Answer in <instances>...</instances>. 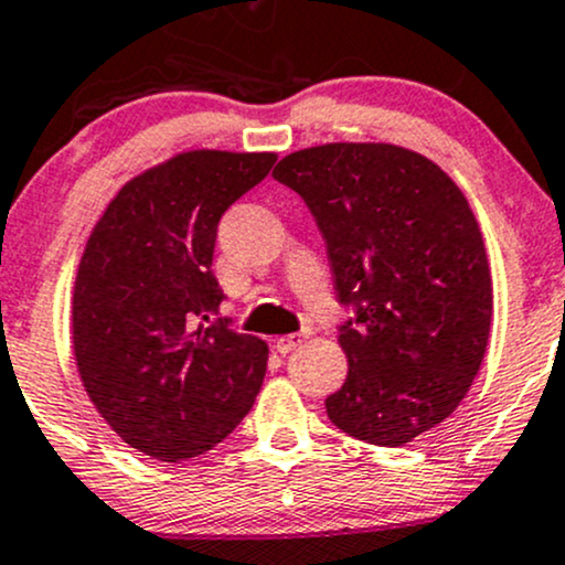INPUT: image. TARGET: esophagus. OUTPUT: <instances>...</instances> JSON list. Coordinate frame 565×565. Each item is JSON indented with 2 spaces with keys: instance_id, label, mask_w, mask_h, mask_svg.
<instances>
[{
  "instance_id": "34e87169",
  "label": "esophagus",
  "mask_w": 565,
  "mask_h": 565,
  "mask_svg": "<svg viewBox=\"0 0 565 565\" xmlns=\"http://www.w3.org/2000/svg\"><path fill=\"white\" fill-rule=\"evenodd\" d=\"M303 341H307V335H303V333H288V335H280V339H277V350H280L282 354H288V352H294L296 347H301Z\"/></svg>"
}]
</instances>
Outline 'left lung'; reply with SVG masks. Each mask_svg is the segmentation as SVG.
Listing matches in <instances>:
<instances>
[{
    "mask_svg": "<svg viewBox=\"0 0 565 565\" xmlns=\"http://www.w3.org/2000/svg\"><path fill=\"white\" fill-rule=\"evenodd\" d=\"M312 211L350 373L326 411L341 433L403 446L454 414L483 363L493 296L483 234L461 189L392 143H326L275 168Z\"/></svg>",
    "mask_w": 565,
    "mask_h": 565,
    "instance_id": "1",
    "label": "left lung"
}]
</instances>
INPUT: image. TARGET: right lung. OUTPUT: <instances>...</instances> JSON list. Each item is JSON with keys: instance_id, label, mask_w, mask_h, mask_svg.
<instances>
[{"instance_id": "obj_1", "label": "right lung", "mask_w": 565, "mask_h": 565, "mask_svg": "<svg viewBox=\"0 0 565 565\" xmlns=\"http://www.w3.org/2000/svg\"><path fill=\"white\" fill-rule=\"evenodd\" d=\"M275 154L186 151L136 175L95 224L74 282L82 384L125 443L160 461L211 451L248 414L269 350L218 315L221 215Z\"/></svg>"}]
</instances>
